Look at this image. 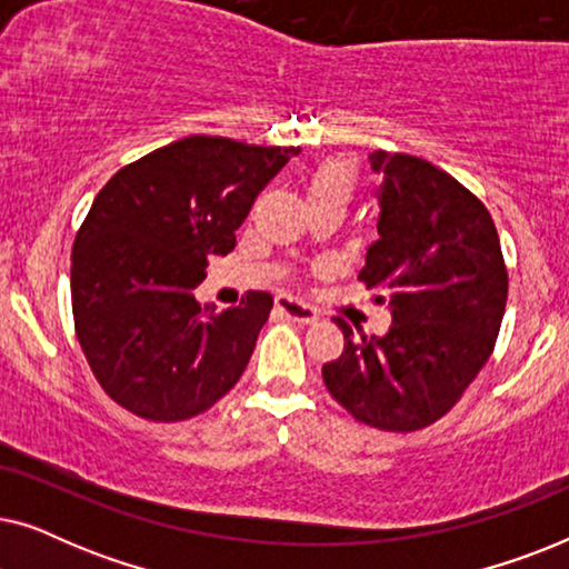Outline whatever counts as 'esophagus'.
Here are the masks:
<instances>
[{"label": "esophagus", "mask_w": 569, "mask_h": 569, "mask_svg": "<svg viewBox=\"0 0 569 569\" xmlns=\"http://www.w3.org/2000/svg\"><path fill=\"white\" fill-rule=\"evenodd\" d=\"M277 308L298 323H313L318 318L313 306H308V302L300 298H292V295H277Z\"/></svg>", "instance_id": "obj_1"}]
</instances>
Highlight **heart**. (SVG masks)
<instances>
[{
	"label": "heart",
	"mask_w": 569,
	"mask_h": 569,
	"mask_svg": "<svg viewBox=\"0 0 569 569\" xmlns=\"http://www.w3.org/2000/svg\"><path fill=\"white\" fill-rule=\"evenodd\" d=\"M357 189V166L347 158L321 162L308 183V199H345L349 201Z\"/></svg>",
	"instance_id": "b5f03b06"
}]
</instances>
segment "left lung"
Masks as SVG:
<instances>
[{
  "mask_svg": "<svg viewBox=\"0 0 569 569\" xmlns=\"http://www.w3.org/2000/svg\"><path fill=\"white\" fill-rule=\"evenodd\" d=\"M383 176L378 240L360 279L391 310L383 337H355L323 365L329 393L357 422L415 432L438 422L485 368L508 300L500 238L487 207L415 154H370Z\"/></svg>",
  "mask_w": 569,
  "mask_h": 569,
  "instance_id": "left-lung-1",
  "label": "left lung"
}]
</instances>
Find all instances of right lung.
I'll use <instances>...</instances> for the list:
<instances>
[{
  "mask_svg": "<svg viewBox=\"0 0 569 569\" xmlns=\"http://www.w3.org/2000/svg\"><path fill=\"white\" fill-rule=\"evenodd\" d=\"M300 147L186 137L123 166L72 248L77 339L103 391L150 422L207 411L243 376L274 298L199 306L209 256H228L256 197Z\"/></svg>",
  "mask_w": 569,
  "mask_h": 569,
  "instance_id": "1",
  "label": "right lung"
}]
</instances>
